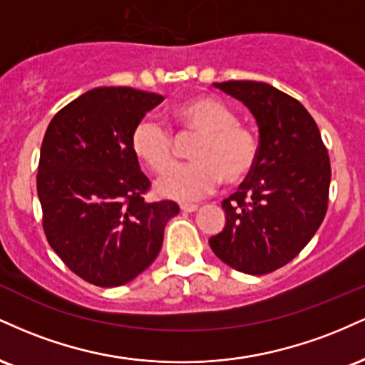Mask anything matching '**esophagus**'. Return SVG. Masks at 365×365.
I'll return each mask as SVG.
<instances>
[{
  "mask_svg": "<svg viewBox=\"0 0 365 365\" xmlns=\"http://www.w3.org/2000/svg\"><path fill=\"white\" fill-rule=\"evenodd\" d=\"M180 209H182L183 212H195L197 209H199V206H197V204H182Z\"/></svg>",
  "mask_w": 365,
  "mask_h": 365,
  "instance_id": "obj_1",
  "label": "esophagus"
}]
</instances>
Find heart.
<instances>
[{"label": "heart", "instance_id": "obj_1", "mask_svg": "<svg viewBox=\"0 0 365 365\" xmlns=\"http://www.w3.org/2000/svg\"><path fill=\"white\" fill-rule=\"evenodd\" d=\"M178 133L199 135L192 148L194 163L173 166L177 140L161 121L142 118L130 137L133 154L154 173H168L158 182V192L175 200H195L215 192L221 182L235 185L252 173L259 158V139L235 111L209 96L187 99L171 111Z\"/></svg>", "mask_w": 365, "mask_h": 365}]
</instances>
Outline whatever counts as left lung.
Masks as SVG:
<instances>
[{
	"label": "left lung",
	"instance_id": "left-lung-1",
	"mask_svg": "<svg viewBox=\"0 0 365 365\" xmlns=\"http://www.w3.org/2000/svg\"><path fill=\"white\" fill-rule=\"evenodd\" d=\"M216 89L249 108L259 127V158L238 192L223 200V232L212 252L233 269L267 274L295 257L328 209V149L309 111L266 82L230 81Z\"/></svg>",
	"mask_w": 365,
	"mask_h": 365
}]
</instances>
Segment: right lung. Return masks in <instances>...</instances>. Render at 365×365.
<instances>
[{
  "label": "right lung",
  "mask_w": 365,
  "mask_h": 365,
  "mask_svg": "<svg viewBox=\"0 0 365 365\" xmlns=\"http://www.w3.org/2000/svg\"><path fill=\"white\" fill-rule=\"evenodd\" d=\"M163 96L96 87L54 115L37 170L43 226L53 250L96 287H120L148 269L180 207L148 202L150 182L130 145L133 128Z\"/></svg>",
  "instance_id": "obj_1"
}]
</instances>
